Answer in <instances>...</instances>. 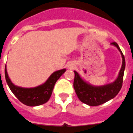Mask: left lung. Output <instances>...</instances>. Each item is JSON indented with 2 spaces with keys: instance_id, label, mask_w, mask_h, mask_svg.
Here are the masks:
<instances>
[{
  "instance_id": "obj_1",
  "label": "left lung",
  "mask_w": 133,
  "mask_h": 133,
  "mask_svg": "<svg viewBox=\"0 0 133 133\" xmlns=\"http://www.w3.org/2000/svg\"><path fill=\"white\" fill-rule=\"evenodd\" d=\"M111 44L114 45L118 49L123 59L122 66L118 77L114 82L102 87H94L84 82L81 78L79 75L76 71H74L75 79L73 86L76 94L82 103L89 106H98L109 101L118 94L122 87L123 74L125 67V57L116 42H111Z\"/></svg>"
}]
</instances>
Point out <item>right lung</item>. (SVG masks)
Segmentation results:
<instances>
[{"mask_svg":"<svg viewBox=\"0 0 133 133\" xmlns=\"http://www.w3.org/2000/svg\"><path fill=\"white\" fill-rule=\"evenodd\" d=\"M65 72V69L56 71L51 74L46 82L34 88H22L15 86L8 77L6 65L5 76L8 87L17 99L27 106H38L46 103L50 98L56 81Z\"/></svg>","mask_w":133,"mask_h":133,"instance_id":"1","label":"right lung"}]
</instances>
